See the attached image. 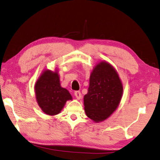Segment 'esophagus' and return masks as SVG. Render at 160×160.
Wrapping results in <instances>:
<instances>
[{"mask_svg": "<svg viewBox=\"0 0 160 160\" xmlns=\"http://www.w3.org/2000/svg\"><path fill=\"white\" fill-rule=\"evenodd\" d=\"M74 95L75 96V98H77L78 100H80L81 97H82V95H81V92H80V91H75Z\"/></svg>", "mask_w": 160, "mask_h": 160, "instance_id": "1", "label": "esophagus"}]
</instances>
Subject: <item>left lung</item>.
Instances as JSON below:
<instances>
[{"label": "left lung", "instance_id": "obj_1", "mask_svg": "<svg viewBox=\"0 0 160 160\" xmlns=\"http://www.w3.org/2000/svg\"><path fill=\"white\" fill-rule=\"evenodd\" d=\"M122 92L115 68L105 61L99 62L91 72L88 93L84 96L86 115L95 122L105 120L118 107Z\"/></svg>", "mask_w": 160, "mask_h": 160}]
</instances>
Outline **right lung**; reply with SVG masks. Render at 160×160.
I'll list each match as a JSON object with an SVG mask.
<instances>
[{
  "mask_svg": "<svg viewBox=\"0 0 160 160\" xmlns=\"http://www.w3.org/2000/svg\"><path fill=\"white\" fill-rule=\"evenodd\" d=\"M35 92L38 104L48 115L59 114L66 101L72 99L68 90L60 86L57 70H45L35 83Z\"/></svg>",
  "mask_w": 160,
  "mask_h": 160,
  "instance_id": "1",
  "label": "right lung"
}]
</instances>
